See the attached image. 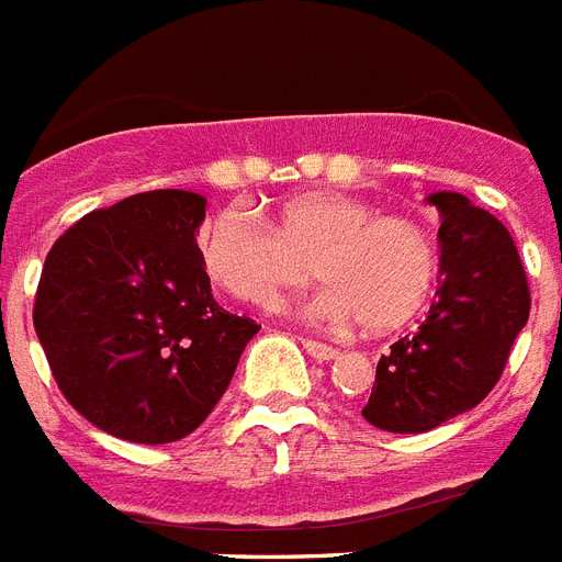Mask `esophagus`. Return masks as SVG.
<instances>
[{"label":"esophagus","instance_id":"1","mask_svg":"<svg viewBox=\"0 0 562 562\" xmlns=\"http://www.w3.org/2000/svg\"><path fill=\"white\" fill-rule=\"evenodd\" d=\"M304 351H307L313 359H318V362H327V359L339 357V351H336L334 345L316 342V339H304Z\"/></svg>","mask_w":562,"mask_h":562}]
</instances>
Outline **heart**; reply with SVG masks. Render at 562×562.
I'll return each mask as SVG.
<instances>
[{
    "instance_id": "b5f03b06",
    "label": "heart",
    "mask_w": 562,
    "mask_h": 562,
    "mask_svg": "<svg viewBox=\"0 0 562 562\" xmlns=\"http://www.w3.org/2000/svg\"><path fill=\"white\" fill-rule=\"evenodd\" d=\"M196 255L223 293L255 307H272L284 290L316 276L325 286L304 313L318 325L359 322L374 334L406 325L438 272L424 226L348 194L293 196L272 211L269 228L246 211L223 209L200 228Z\"/></svg>"
}]
</instances>
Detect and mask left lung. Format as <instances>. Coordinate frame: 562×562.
Instances as JSON below:
<instances>
[{
    "instance_id": "left-lung-1",
    "label": "left lung",
    "mask_w": 562,
    "mask_h": 562,
    "mask_svg": "<svg viewBox=\"0 0 562 562\" xmlns=\"http://www.w3.org/2000/svg\"><path fill=\"white\" fill-rule=\"evenodd\" d=\"M441 214V284L429 316L376 362L362 417L397 435L429 432L491 394L514 339L528 322L531 293L510 232L464 194L426 196Z\"/></svg>"
}]
</instances>
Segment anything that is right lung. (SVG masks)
<instances>
[{
	"label": "right lung",
	"instance_id": "add662e5",
	"mask_svg": "<svg viewBox=\"0 0 562 562\" xmlns=\"http://www.w3.org/2000/svg\"><path fill=\"white\" fill-rule=\"evenodd\" d=\"M205 196L145 191L78 220L46 258L34 330L66 401L133 443L186 438L258 325L217 307L196 235Z\"/></svg>",
	"mask_w": 562,
	"mask_h": 562
}]
</instances>
